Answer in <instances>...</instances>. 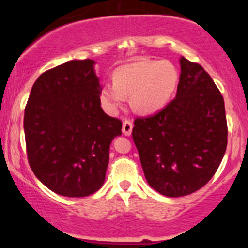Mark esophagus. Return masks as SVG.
<instances>
[{
    "label": "esophagus",
    "instance_id": "esophagus-1",
    "mask_svg": "<svg viewBox=\"0 0 248 248\" xmlns=\"http://www.w3.org/2000/svg\"><path fill=\"white\" fill-rule=\"evenodd\" d=\"M132 129H133L132 121L124 120V124H122V133H124L126 136H129L130 134H132Z\"/></svg>",
    "mask_w": 248,
    "mask_h": 248
}]
</instances>
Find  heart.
Returning a JSON list of instances; mask_svg holds the SVG:
<instances>
[{"mask_svg":"<svg viewBox=\"0 0 248 248\" xmlns=\"http://www.w3.org/2000/svg\"><path fill=\"white\" fill-rule=\"evenodd\" d=\"M177 85L178 71L172 62L143 59L119 67L113 82L101 86L99 98L107 112L115 113L130 95L134 109L150 114L166 106Z\"/></svg>","mask_w":248,"mask_h":248,"instance_id":"obj_1","label":"heart"}]
</instances>
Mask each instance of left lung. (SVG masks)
Here are the masks:
<instances>
[{
	"instance_id": "left-lung-1",
	"label": "left lung",
	"mask_w": 248,
	"mask_h": 248,
	"mask_svg": "<svg viewBox=\"0 0 248 248\" xmlns=\"http://www.w3.org/2000/svg\"><path fill=\"white\" fill-rule=\"evenodd\" d=\"M176 98L134 120L133 140L150 186L182 197L213 177L227 146L223 95L201 65L182 57Z\"/></svg>"
}]
</instances>
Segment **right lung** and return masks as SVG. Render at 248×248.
Wrapping results in <instances>:
<instances>
[{"instance_id": "obj_1", "label": "right lung", "mask_w": 248, "mask_h": 248, "mask_svg": "<svg viewBox=\"0 0 248 248\" xmlns=\"http://www.w3.org/2000/svg\"><path fill=\"white\" fill-rule=\"evenodd\" d=\"M92 59L70 61L35 81L24 110L28 161L36 177L65 197H86L102 186L109 146L122 122L100 106Z\"/></svg>"}]
</instances>
